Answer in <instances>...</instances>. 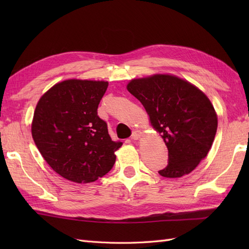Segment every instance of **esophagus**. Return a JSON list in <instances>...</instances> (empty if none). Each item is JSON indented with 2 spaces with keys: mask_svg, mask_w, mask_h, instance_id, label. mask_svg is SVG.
<instances>
[{
  "mask_svg": "<svg viewBox=\"0 0 249 249\" xmlns=\"http://www.w3.org/2000/svg\"><path fill=\"white\" fill-rule=\"evenodd\" d=\"M142 135H143V133H142L141 130H139V129H137V130H135L134 133H133V135H131V139H134V140H139L141 137H142Z\"/></svg>",
  "mask_w": 249,
  "mask_h": 249,
  "instance_id": "obj_1",
  "label": "esophagus"
}]
</instances>
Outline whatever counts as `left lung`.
I'll return each mask as SVG.
<instances>
[{
	"label": "left lung",
	"instance_id": "8db88e82",
	"mask_svg": "<svg viewBox=\"0 0 249 249\" xmlns=\"http://www.w3.org/2000/svg\"><path fill=\"white\" fill-rule=\"evenodd\" d=\"M128 92L143 105L150 123L168 147L163 178H181L208 155L217 130V113L193 83L170 73L131 79Z\"/></svg>",
	"mask_w": 249,
	"mask_h": 249
}]
</instances>
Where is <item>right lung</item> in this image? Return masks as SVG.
Instances as JSON below:
<instances>
[{
	"instance_id": "right-lung-1",
	"label": "right lung",
	"mask_w": 249,
	"mask_h": 249,
	"mask_svg": "<svg viewBox=\"0 0 249 249\" xmlns=\"http://www.w3.org/2000/svg\"><path fill=\"white\" fill-rule=\"evenodd\" d=\"M108 81L67 79L38 100L32 137L47 163L68 181L84 184L107 174L122 142L111 140L97 115Z\"/></svg>"
}]
</instances>
